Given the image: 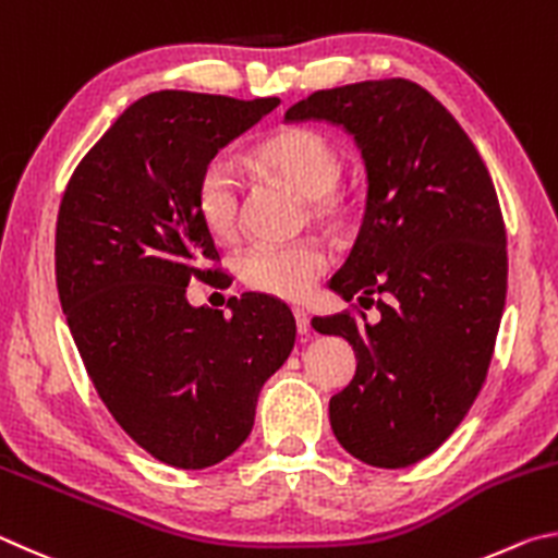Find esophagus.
Returning a JSON list of instances; mask_svg holds the SVG:
<instances>
[{
    "label": "esophagus",
    "instance_id": "34e87169",
    "mask_svg": "<svg viewBox=\"0 0 558 558\" xmlns=\"http://www.w3.org/2000/svg\"><path fill=\"white\" fill-rule=\"evenodd\" d=\"M294 318H296V330L301 336H306L311 330V318H308V311L301 308V306H294Z\"/></svg>",
    "mask_w": 558,
    "mask_h": 558
}]
</instances>
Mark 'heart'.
Instances as JSON below:
<instances>
[{
    "mask_svg": "<svg viewBox=\"0 0 558 558\" xmlns=\"http://www.w3.org/2000/svg\"><path fill=\"white\" fill-rule=\"evenodd\" d=\"M254 169L287 181L314 201L318 218H330L338 210L333 191L340 179V156L324 134L304 126L274 132L250 154ZM198 215L215 238L230 242L240 232L242 181L234 166L213 159L201 171L195 185ZM330 267V252L324 242L301 240L289 244L257 242L238 259V274L244 287L281 299H301L314 289Z\"/></svg>",
    "mask_w": 558,
    "mask_h": 558,
    "instance_id": "1",
    "label": "heart"
}]
</instances>
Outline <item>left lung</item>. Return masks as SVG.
<instances>
[{"label": "left lung", "mask_w": 558, "mask_h": 558, "mask_svg": "<svg viewBox=\"0 0 558 558\" xmlns=\"http://www.w3.org/2000/svg\"><path fill=\"white\" fill-rule=\"evenodd\" d=\"M284 120L343 126L365 159L363 228L330 289L379 316L353 304L314 328L357 353L353 383L330 399L340 446L407 468L456 432L490 367L507 294L493 179L453 114L404 77L318 90Z\"/></svg>", "instance_id": "left-lung-1"}]
</instances>
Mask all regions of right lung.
Returning <instances> with one entry per match:
<instances>
[{"label": "right lung", "mask_w": 558, "mask_h": 558, "mask_svg": "<svg viewBox=\"0 0 558 558\" xmlns=\"http://www.w3.org/2000/svg\"><path fill=\"white\" fill-rule=\"evenodd\" d=\"M277 105L146 95L83 156L58 208L56 284L87 377L136 446L183 471L238 451L296 340L277 299L242 296L230 318L185 299L189 281L228 277L195 205L201 171Z\"/></svg>", "instance_id": "add662e5"}]
</instances>
